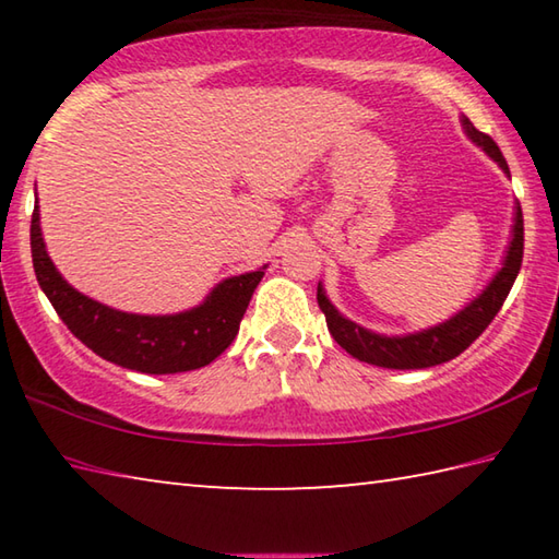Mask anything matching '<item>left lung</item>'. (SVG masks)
Segmentation results:
<instances>
[{
	"label": "left lung",
	"instance_id": "1",
	"mask_svg": "<svg viewBox=\"0 0 559 559\" xmlns=\"http://www.w3.org/2000/svg\"><path fill=\"white\" fill-rule=\"evenodd\" d=\"M463 128H466L468 138L473 143H478L486 153L496 159V163L508 169V163L496 140L480 132L468 118H463ZM523 210H515V229L513 241H510V251L506 257L503 269L498 271V276L490 281V286L480 293V296L471 302L468 308H463L459 316H453L447 323H441L424 333L406 335V337H384L374 335L370 330L355 325L353 320H347L330 306L323 288L318 286V306L325 313L330 335L335 337V343L347 349L349 355L362 359L367 365L377 367H390V370H421V367H433L449 359L459 357L473 340H476L484 330L493 323L498 310L503 308L510 288L518 278L520 263H523Z\"/></svg>",
	"mask_w": 559,
	"mask_h": 559
}]
</instances>
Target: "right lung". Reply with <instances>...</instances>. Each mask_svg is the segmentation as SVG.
Listing matches in <instances>:
<instances>
[{"instance_id": "add662e5", "label": "right lung", "mask_w": 559, "mask_h": 559, "mask_svg": "<svg viewBox=\"0 0 559 559\" xmlns=\"http://www.w3.org/2000/svg\"><path fill=\"white\" fill-rule=\"evenodd\" d=\"M32 261L46 298L66 328L108 362L145 374L200 370L219 357L239 333L241 318L263 271L226 278L200 308L179 316H132L83 296L61 278L46 253L39 206L32 214Z\"/></svg>"}]
</instances>
